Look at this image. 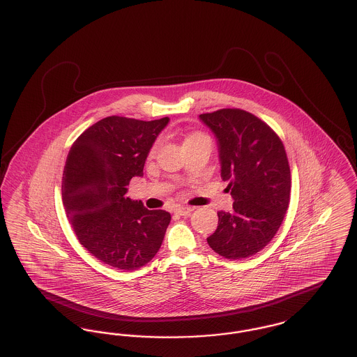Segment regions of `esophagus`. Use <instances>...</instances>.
<instances>
[{
	"label": "esophagus",
	"mask_w": 357,
	"mask_h": 357,
	"mask_svg": "<svg viewBox=\"0 0 357 357\" xmlns=\"http://www.w3.org/2000/svg\"><path fill=\"white\" fill-rule=\"evenodd\" d=\"M192 210H194L192 207H187V206H179V207H176L174 211H175V214H178V215H188V214H190Z\"/></svg>",
	"instance_id": "obj_1"
}]
</instances>
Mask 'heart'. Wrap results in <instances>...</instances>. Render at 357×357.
Instances as JSON below:
<instances>
[{"instance_id":"b5f03b06","label":"heart","mask_w":357,"mask_h":357,"mask_svg":"<svg viewBox=\"0 0 357 357\" xmlns=\"http://www.w3.org/2000/svg\"><path fill=\"white\" fill-rule=\"evenodd\" d=\"M201 142H211V139L206 135V134H204V132H199V131L191 132V134H188V135L186 136V139H185V149L188 147V146L201 143ZM153 150H155V146H153Z\"/></svg>"}]
</instances>
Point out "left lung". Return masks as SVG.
Segmentation results:
<instances>
[{
    "label": "left lung",
    "mask_w": 357,
    "mask_h": 357,
    "mask_svg": "<svg viewBox=\"0 0 357 357\" xmlns=\"http://www.w3.org/2000/svg\"><path fill=\"white\" fill-rule=\"evenodd\" d=\"M199 119L218 139L222 179L234 199L231 213H218L207 243L227 259L255 255L272 241L288 210L291 179L284 143L265 121L239 108Z\"/></svg>",
    "instance_id": "left-lung-1"
}]
</instances>
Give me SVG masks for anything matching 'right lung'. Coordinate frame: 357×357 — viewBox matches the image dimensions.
Listing matches in <instances>:
<instances>
[{
  "label": "right lung",
  "mask_w": 357,
  "mask_h": 357,
  "mask_svg": "<svg viewBox=\"0 0 357 357\" xmlns=\"http://www.w3.org/2000/svg\"><path fill=\"white\" fill-rule=\"evenodd\" d=\"M169 120L104 118L75 140L67 156L61 191L69 223L91 255L119 271L150 262L171 221L170 213L126 197Z\"/></svg>",
  "instance_id": "obj_1"
}]
</instances>
